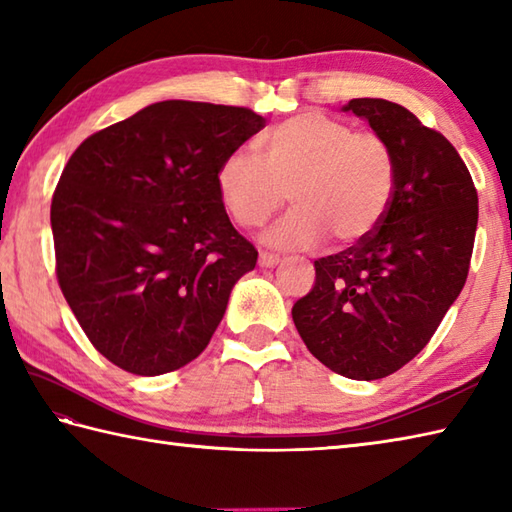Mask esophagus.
Returning <instances> with one entry per match:
<instances>
[{"instance_id": "34e87169", "label": "esophagus", "mask_w": 512, "mask_h": 512, "mask_svg": "<svg viewBox=\"0 0 512 512\" xmlns=\"http://www.w3.org/2000/svg\"><path fill=\"white\" fill-rule=\"evenodd\" d=\"M281 262V257L279 255H273V253H259V266H264V268H273V266H277Z\"/></svg>"}]
</instances>
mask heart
Returning a JSON list of instances; mask_svg holds the SVG:
<instances>
[{
    "label": "heart",
    "mask_w": 512,
    "mask_h": 512,
    "mask_svg": "<svg viewBox=\"0 0 512 512\" xmlns=\"http://www.w3.org/2000/svg\"><path fill=\"white\" fill-rule=\"evenodd\" d=\"M257 156L231 151L215 171L226 213L262 226L286 198L295 209L270 228L273 248H314L332 235L354 244L383 220L396 191V156L374 132L323 112H301L257 138Z\"/></svg>",
    "instance_id": "1"
}]
</instances>
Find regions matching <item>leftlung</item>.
<instances>
[{
	"label": "left lung",
	"mask_w": 512,
	"mask_h": 512,
	"mask_svg": "<svg viewBox=\"0 0 512 512\" xmlns=\"http://www.w3.org/2000/svg\"><path fill=\"white\" fill-rule=\"evenodd\" d=\"M396 156L383 220L350 248L314 262V286L292 321L314 358L354 380L398 372L431 341L469 275L477 191L458 151L407 107L352 99Z\"/></svg>",
	"instance_id": "1"
}]
</instances>
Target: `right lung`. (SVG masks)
I'll return each mask as SVG.
<instances>
[{
	"label": "right lung",
	"instance_id": "1",
	"mask_svg": "<svg viewBox=\"0 0 512 512\" xmlns=\"http://www.w3.org/2000/svg\"><path fill=\"white\" fill-rule=\"evenodd\" d=\"M266 125L248 107L162 101L85 138L52 195L57 279L107 361L160 376L198 358L257 250L215 171Z\"/></svg>",
	"mask_w": 512,
	"mask_h": 512
}]
</instances>
